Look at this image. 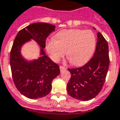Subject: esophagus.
Masks as SVG:
<instances>
[{
	"label": "esophagus",
	"mask_w": 120,
	"mask_h": 120,
	"mask_svg": "<svg viewBox=\"0 0 120 120\" xmlns=\"http://www.w3.org/2000/svg\"><path fill=\"white\" fill-rule=\"evenodd\" d=\"M66 69V68H65V67H64V66H62V65H60V71L62 72V71H63L64 70H65Z\"/></svg>",
	"instance_id": "esophagus-1"
}]
</instances>
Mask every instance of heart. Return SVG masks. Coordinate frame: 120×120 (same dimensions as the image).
<instances>
[{
	"label": "heart",
	"mask_w": 120,
	"mask_h": 120,
	"mask_svg": "<svg viewBox=\"0 0 120 120\" xmlns=\"http://www.w3.org/2000/svg\"><path fill=\"white\" fill-rule=\"evenodd\" d=\"M96 38L90 30H64L46 43L50 57L58 62L67 52V57L73 65L80 66L87 62L94 52Z\"/></svg>",
	"instance_id": "b5f03b06"
}]
</instances>
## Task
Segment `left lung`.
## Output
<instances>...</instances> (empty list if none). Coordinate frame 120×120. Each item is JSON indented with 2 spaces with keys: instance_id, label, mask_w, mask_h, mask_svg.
<instances>
[{
  "instance_id": "8db88e82",
  "label": "left lung",
  "mask_w": 120,
  "mask_h": 120,
  "mask_svg": "<svg viewBox=\"0 0 120 120\" xmlns=\"http://www.w3.org/2000/svg\"><path fill=\"white\" fill-rule=\"evenodd\" d=\"M93 57L80 68L68 69L71 78L67 86L69 95L82 101L90 100L100 92L109 67L108 43L100 32Z\"/></svg>"
}]
</instances>
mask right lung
Masks as SVG:
<instances>
[{
    "mask_svg": "<svg viewBox=\"0 0 120 120\" xmlns=\"http://www.w3.org/2000/svg\"><path fill=\"white\" fill-rule=\"evenodd\" d=\"M55 28L54 25L44 22L31 24L18 33L12 45L10 65L13 80L20 93L30 99L47 96L52 88V81L60 74L59 65L45 55L44 51L45 40ZM31 38L41 47V56L27 62L21 56L20 48Z\"/></svg>",
    "mask_w": 120,
    "mask_h": 120,
    "instance_id": "add662e5",
    "label": "right lung"
}]
</instances>
